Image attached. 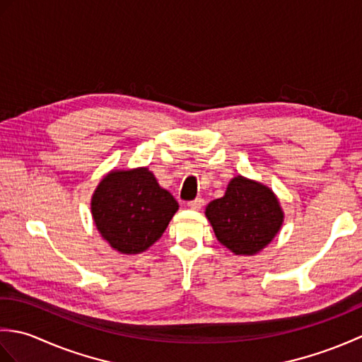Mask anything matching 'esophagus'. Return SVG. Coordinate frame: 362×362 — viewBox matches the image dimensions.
Listing matches in <instances>:
<instances>
[{
  "label": "esophagus",
  "instance_id": "esophagus-1",
  "mask_svg": "<svg viewBox=\"0 0 362 362\" xmlns=\"http://www.w3.org/2000/svg\"><path fill=\"white\" fill-rule=\"evenodd\" d=\"M204 204H205V201L202 197H196L194 201H189L188 202V206L189 209H193V210H201L202 206H204Z\"/></svg>",
  "mask_w": 362,
  "mask_h": 362
}]
</instances>
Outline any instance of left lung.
Returning <instances> with one entry per match:
<instances>
[{
  "mask_svg": "<svg viewBox=\"0 0 362 362\" xmlns=\"http://www.w3.org/2000/svg\"><path fill=\"white\" fill-rule=\"evenodd\" d=\"M218 241L236 255H252L274 240L283 222L280 204L271 189L238 175L226 196L206 206Z\"/></svg>",
  "mask_w": 362,
  "mask_h": 362,
  "instance_id": "1",
  "label": "left lung"
}]
</instances>
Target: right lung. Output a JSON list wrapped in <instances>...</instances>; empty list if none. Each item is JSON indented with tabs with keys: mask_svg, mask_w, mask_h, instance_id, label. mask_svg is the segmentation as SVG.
Returning a JSON list of instances; mask_svg holds the SVG:
<instances>
[{
	"mask_svg": "<svg viewBox=\"0 0 362 362\" xmlns=\"http://www.w3.org/2000/svg\"><path fill=\"white\" fill-rule=\"evenodd\" d=\"M177 210L179 204L148 168L112 171L91 199L99 233L121 253H140L151 247Z\"/></svg>",
	"mask_w": 362,
	"mask_h": 362,
	"instance_id": "obj_1",
	"label": "right lung"
}]
</instances>
